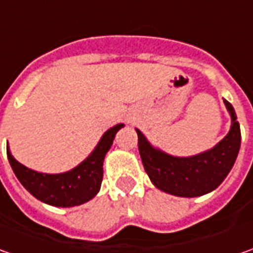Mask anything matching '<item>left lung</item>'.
<instances>
[{
  "label": "left lung",
  "instance_id": "8db88e82",
  "mask_svg": "<svg viewBox=\"0 0 253 253\" xmlns=\"http://www.w3.org/2000/svg\"><path fill=\"white\" fill-rule=\"evenodd\" d=\"M224 104L231 115L227 136L214 148L194 156H171L152 146L145 135L136 129L142 163L155 187L177 197H199L215 190L224 181L237 161L241 146L235 110L227 100Z\"/></svg>",
  "mask_w": 253,
  "mask_h": 253
}]
</instances>
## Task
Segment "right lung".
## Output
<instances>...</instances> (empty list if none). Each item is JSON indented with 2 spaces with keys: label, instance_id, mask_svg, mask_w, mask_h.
<instances>
[{
  "label": "right lung",
  "instance_id": "obj_1",
  "mask_svg": "<svg viewBox=\"0 0 253 253\" xmlns=\"http://www.w3.org/2000/svg\"><path fill=\"white\" fill-rule=\"evenodd\" d=\"M124 124H118L110 128L85 161L64 173L49 174L29 169L11 155L9 146H6L8 161L21 184L38 200L54 207L80 206L100 191L104 158L111 148L115 133Z\"/></svg>",
  "mask_w": 253,
  "mask_h": 253
}]
</instances>
